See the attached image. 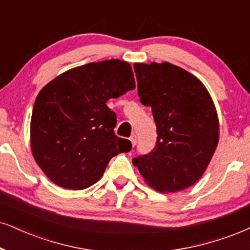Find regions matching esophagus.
<instances>
[{
    "instance_id": "esophagus-1",
    "label": "esophagus",
    "mask_w": 250,
    "mask_h": 250,
    "mask_svg": "<svg viewBox=\"0 0 250 250\" xmlns=\"http://www.w3.org/2000/svg\"><path fill=\"white\" fill-rule=\"evenodd\" d=\"M130 140H131V143H132V146H135V145H137V135L135 134H132L131 135V138H130Z\"/></svg>"
}]
</instances>
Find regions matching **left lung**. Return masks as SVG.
Masks as SVG:
<instances>
[{"label": "left lung", "mask_w": 250, "mask_h": 250, "mask_svg": "<svg viewBox=\"0 0 250 250\" xmlns=\"http://www.w3.org/2000/svg\"><path fill=\"white\" fill-rule=\"evenodd\" d=\"M134 72L138 96L152 107L158 138L133 165L160 192L187 189L205 171L219 139L210 94L192 74L169 62L135 63Z\"/></svg>", "instance_id": "8db88e82"}]
</instances>
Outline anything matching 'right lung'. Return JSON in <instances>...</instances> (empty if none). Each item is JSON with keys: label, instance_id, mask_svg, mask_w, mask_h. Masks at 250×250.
<instances>
[{"label": "right lung", "instance_id": "1", "mask_svg": "<svg viewBox=\"0 0 250 250\" xmlns=\"http://www.w3.org/2000/svg\"><path fill=\"white\" fill-rule=\"evenodd\" d=\"M135 88L125 61L106 60L67 70L40 90L31 118L33 158L52 182L82 190L100 180L107 163L132 148L115 134L106 105Z\"/></svg>", "mask_w": 250, "mask_h": 250}]
</instances>
